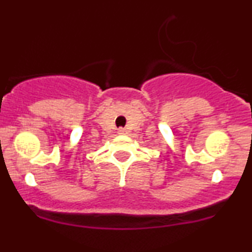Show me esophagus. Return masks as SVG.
<instances>
[{"label": "esophagus", "instance_id": "1", "mask_svg": "<svg viewBox=\"0 0 252 252\" xmlns=\"http://www.w3.org/2000/svg\"><path fill=\"white\" fill-rule=\"evenodd\" d=\"M124 131H126L124 129H118V134H124Z\"/></svg>", "mask_w": 252, "mask_h": 252}]
</instances>
